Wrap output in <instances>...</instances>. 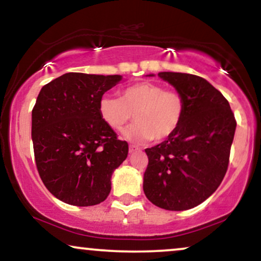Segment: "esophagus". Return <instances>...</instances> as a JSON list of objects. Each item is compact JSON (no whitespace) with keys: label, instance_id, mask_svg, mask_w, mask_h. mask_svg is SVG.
<instances>
[{"label":"esophagus","instance_id":"1","mask_svg":"<svg viewBox=\"0 0 261 261\" xmlns=\"http://www.w3.org/2000/svg\"><path fill=\"white\" fill-rule=\"evenodd\" d=\"M140 150V148H139L138 146H135V145H129V153H134V152H137V151H139Z\"/></svg>","mask_w":261,"mask_h":261}]
</instances>
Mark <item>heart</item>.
I'll return each instance as SVG.
<instances>
[{"label":"heart","instance_id":"heart-1","mask_svg":"<svg viewBox=\"0 0 261 261\" xmlns=\"http://www.w3.org/2000/svg\"><path fill=\"white\" fill-rule=\"evenodd\" d=\"M185 110V99L178 91L165 90L163 85L148 81L126 87L118 98L101 97L98 103L101 120L111 129H122L133 117L135 123L124 135L137 141L170 138L181 126Z\"/></svg>","mask_w":261,"mask_h":261}]
</instances>
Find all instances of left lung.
I'll return each instance as SVG.
<instances>
[{
  "instance_id": "1",
  "label": "left lung",
  "mask_w": 261,
  "mask_h": 261,
  "mask_svg": "<svg viewBox=\"0 0 261 261\" xmlns=\"http://www.w3.org/2000/svg\"><path fill=\"white\" fill-rule=\"evenodd\" d=\"M158 75L182 94L186 110L170 138L145 150L144 193L158 207L184 211L205 201L222 184L236 120L226 98L202 77L172 72Z\"/></svg>"
}]
</instances>
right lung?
Returning <instances> with one entry per match:
<instances>
[{"mask_svg":"<svg viewBox=\"0 0 261 261\" xmlns=\"http://www.w3.org/2000/svg\"><path fill=\"white\" fill-rule=\"evenodd\" d=\"M121 75L66 73L44 85L32 109L38 174L54 197L74 206L104 201L127 141L101 120L98 103Z\"/></svg>","mask_w":261,"mask_h":261,"instance_id":"add662e5","label":"right lung"}]
</instances>
